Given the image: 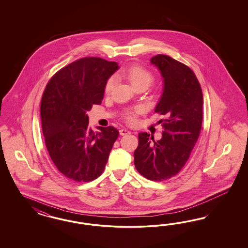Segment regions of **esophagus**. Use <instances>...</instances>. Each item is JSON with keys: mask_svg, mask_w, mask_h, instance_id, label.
I'll return each instance as SVG.
<instances>
[{"mask_svg": "<svg viewBox=\"0 0 248 248\" xmlns=\"http://www.w3.org/2000/svg\"><path fill=\"white\" fill-rule=\"evenodd\" d=\"M119 132H120L121 135H128V134H130V131L127 130V129H121Z\"/></svg>", "mask_w": 248, "mask_h": 248, "instance_id": "34e87169", "label": "esophagus"}]
</instances>
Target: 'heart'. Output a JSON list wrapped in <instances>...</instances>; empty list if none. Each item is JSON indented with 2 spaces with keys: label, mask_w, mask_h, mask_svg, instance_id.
<instances>
[{
  "label": "heart",
  "mask_w": 248,
  "mask_h": 248,
  "mask_svg": "<svg viewBox=\"0 0 248 248\" xmlns=\"http://www.w3.org/2000/svg\"><path fill=\"white\" fill-rule=\"evenodd\" d=\"M120 75L121 76L126 78L135 88L139 85L148 86L154 80V75L150 71L137 64L130 65L127 68L122 70ZM114 83H115V80L113 76L106 81L105 85V91L106 93H109L112 92ZM143 107L141 106L135 107L133 110L128 111L127 113H125V119L129 124H135L137 114L143 113Z\"/></svg>",
  "instance_id": "1"
}]
</instances>
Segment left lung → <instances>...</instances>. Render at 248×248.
<instances>
[{
    "label": "left lung",
    "instance_id": "left-lung-1",
    "mask_svg": "<svg viewBox=\"0 0 248 248\" xmlns=\"http://www.w3.org/2000/svg\"><path fill=\"white\" fill-rule=\"evenodd\" d=\"M164 81L161 98L155 112L165 116L162 138L155 141L150 134H138L135 151L136 170L151 181L173 177L186 164L200 135L203 121V93L194 72L170 56L151 58Z\"/></svg>",
    "mask_w": 248,
    "mask_h": 248
}]
</instances>
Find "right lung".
<instances>
[{"label":"right lung","instance_id":"1","mask_svg":"<svg viewBox=\"0 0 248 248\" xmlns=\"http://www.w3.org/2000/svg\"><path fill=\"white\" fill-rule=\"evenodd\" d=\"M115 62L86 57L61 69L47 83L41 102L45 145L56 168L70 180L90 182L105 170L117 129L89 126L86 112L101 105Z\"/></svg>","mask_w":248,"mask_h":248}]
</instances>
